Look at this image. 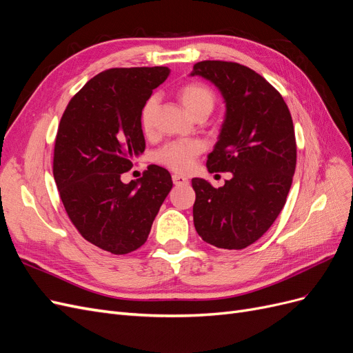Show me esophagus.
I'll use <instances>...</instances> for the list:
<instances>
[{
  "instance_id": "esophagus-1",
  "label": "esophagus",
  "mask_w": 353,
  "mask_h": 353,
  "mask_svg": "<svg viewBox=\"0 0 353 353\" xmlns=\"http://www.w3.org/2000/svg\"><path fill=\"white\" fill-rule=\"evenodd\" d=\"M172 181H174L175 185H187L188 184V179L183 175H178V174L172 175Z\"/></svg>"
}]
</instances>
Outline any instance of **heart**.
<instances>
[{
	"label": "heart",
	"instance_id": "heart-1",
	"mask_svg": "<svg viewBox=\"0 0 353 353\" xmlns=\"http://www.w3.org/2000/svg\"><path fill=\"white\" fill-rule=\"evenodd\" d=\"M178 95L184 108L193 116L200 113L210 114L213 105H215V94L206 85L201 83H187L179 88ZM157 103V95H150L143 104L140 123L144 132L152 131ZM203 150H205V144L199 140L170 141L162 148H159L154 154V160L157 163L175 170V172H187L193 168L196 157L201 154Z\"/></svg>",
	"mask_w": 353,
	"mask_h": 353
}]
</instances>
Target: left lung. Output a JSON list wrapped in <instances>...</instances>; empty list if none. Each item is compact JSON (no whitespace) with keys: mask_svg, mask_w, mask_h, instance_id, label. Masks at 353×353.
Returning <instances> with one entry per match:
<instances>
[{"mask_svg":"<svg viewBox=\"0 0 353 353\" xmlns=\"http://www.w3.org/2000/svg\"><path fill=\"white\" fill-rule=\"evenodd\" d=\"M191 77L210 81L223 97L225 117L206 166L232 174L219 188L191 179L194 227L215 248L240 250L259 240L285 205L296 169L292 114L268 81L239 63L199 61Z\"/></svg>","mask_w":353,"mask_h":353,"instance_id":"obj_1","label":"left lung"}]
</instances>
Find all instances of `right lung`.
I'll list each match as a JSON object with an SVG mask.
<instances>
[{
	"label": "right lung",
	"instance_id": "add662e5",
	"mask_svg": "<svg viewBox=\"0 0 353 353\" xmlns=\"http://www.w3.org/2000/svg\"><path fill=\"white\" fill-rule=\"evenodd\" d=\"M168 74L163 66L101 72L69 101L59 125L52 174L63 206L85 240L113 254L141 248L172 188L157 165L137 181L121 179L145 148L143 104Z\"/></svg>",
	"mask_w": 353,
	"mask_h": 353
}]
</instances>
